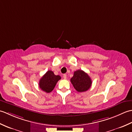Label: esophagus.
<instances>
[{
  "label": "esophagus",
  "mask_w": 132,
  "mask_h": 132,
  "mask_svg": "<svg viewBox=\"0 0 132 132\" xmlns=\"http://www.w3.org/2000/svg\"><path fill=\"white\" fill-rule=\"evenodd\" d=\"M63 78H64V79H66V78H67V75H66V74H63Z\"/></svg>",
  "instance_id": "obj_1"
}]
</instances>
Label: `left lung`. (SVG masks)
I'll return each mask as SVG.
<instances>
[{
    "instance_id": "left-lung-1",
    "label": "left lung",
    "mask_w": 132,
    "mask_h": 132,
    "mask_svg": "<svg viewBox=\"0 0 132 132\" xmlns=\"http://www.w3.org/2000/svg\"><path fill=\"white\" fill-rule=\"evenodd\" d=\"M70 81L74 88L79 92L87 91L92 85L91 78L82 70L75 71Z\"/></svg>"
}]
</instances>
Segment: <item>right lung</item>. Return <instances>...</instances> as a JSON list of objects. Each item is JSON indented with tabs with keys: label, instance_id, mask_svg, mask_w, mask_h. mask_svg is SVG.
<instances>
[{
	"label": "right lung",
	"instance_id": "right-lung-1",
	"mask_svg": "<svg viewBox=\"0 0 132 132\" xmlns=\"http://www.w3.org/2000/svg\"><path fill=\"white\" fill-rule=\"evenodd\" d=\"M61 79L60 75H55L52 71L49 70L39 81V87L43 91L49 93L53 90L57 82Z\"/></svg>",
	"mask_w": 132,
	"mask_h": 132
}]
</instances>
